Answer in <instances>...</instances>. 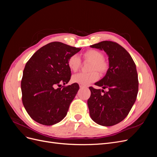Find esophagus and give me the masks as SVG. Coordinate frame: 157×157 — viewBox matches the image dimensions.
Here are the masks:
<instances>
[{"label": "esophagus", "instance_id": "esophagus-1", "mask_svg": "<svg viewBox=\"0 0 157 157\" xmlns=\"http://www.w3.org/2000/svg\"><path fill=\"white\" fill-rule=\"evenodd\" d=\"M79 86H80V88H86V86H84V85H82V84H79Z\"/></svg>", "mask_w": 157, "mask_h": 157}]
</instances>
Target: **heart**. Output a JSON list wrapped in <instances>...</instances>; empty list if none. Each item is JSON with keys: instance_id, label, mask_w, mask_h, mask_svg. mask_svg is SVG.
Here are the masks:
<instances>
[{"instance_id": "obj_1", "label": "heart", "mask_w": 157, "mask_h": 157, "mask_svg": "<svg viewBox=\"0 0 157 157\" xmlns=\"http://www.w3.org/2000/svg\"><path fill=\"white\" fill-rule=\"evenodd\" d=\"M83 58L85 61H91L89 73H79L74 75L72 77V81L75 83L82 84L86 86L94 82L98 79V71L101 74L105 73L108 69L109 65L104 59V56L101 52L96 50H88L83 54ZM67 65L71 71L76 72L81 65V60L77 54L70 56L68 59Z\"/></svg>"}]
</instances>
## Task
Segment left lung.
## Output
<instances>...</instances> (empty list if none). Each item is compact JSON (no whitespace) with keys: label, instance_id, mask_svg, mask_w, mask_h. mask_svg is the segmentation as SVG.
Wrapping results in <instances>:
<instances>
[{"label":"left lung","instance_id":"8db88e82","mask_svg":"<svg viewBox=\"0 0 157 157\" xmlns=\"http://www.w3.org/2000/svg\"><path fill=\"white\" fill-rule=\"evenodd\" d=\"M90 47L106 52L109 67L105 77L95 83L102 90L89 87L90 115L99 125H115L127 117L136 100L139 85L136 66L130 54L117 42L102 41Z\"/></svg>","mask_w":157,"mask_h":157}]
</instances>
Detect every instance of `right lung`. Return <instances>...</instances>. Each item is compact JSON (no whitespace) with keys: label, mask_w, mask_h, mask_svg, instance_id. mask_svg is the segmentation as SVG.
I'll return each instance as SVG.
<instances>
[{"label":"right lung","mask_w":157,"mask_h":157,"mask_svg":"<svg viewBox=\"0 0 157 157\" xmlns=\"http://www.w3.org/2000/svg\"><path fill=\"white\" fill-rule=\"evenodd\" d=\"M80 50L52 42L38 50L27 62L21 82L22 102L31 118L39 124L53 125L67 115L79 86L73 83L60 86L71 79L68 59Z\"/></svg>","instance_id":"right-lung-1"}]
</instances>
